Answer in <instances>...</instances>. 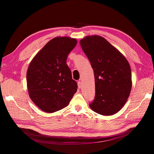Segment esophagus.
Segmentation results:
<instances>
[{
	"label": "esophagus",
	"mask_w": 154,
	"mask_h": 154,
	"mask_svg": "<svg viewBox=\"0 0 154 154\" xmlns=\"http://www.w3.org/2000/svg\"><path fill=\"white\" fill-rule=\"evenodd\" d=\"M77 85H78V87L79 88H81L82 87V82L81 81H79L77 82Z\"/></svg>",
	"instance_id": "obj_1"
}]
</instances>
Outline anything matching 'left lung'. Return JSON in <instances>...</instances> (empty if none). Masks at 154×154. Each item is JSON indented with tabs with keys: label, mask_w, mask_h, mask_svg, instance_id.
<instances>
[{
	"label": "left lung",
	"mask_w": 154,
	"mask_h": 154,
	"mask_svg": "<svg viewBox=\"0 0 154 154\" xmlns=\"http://www.w3.org/2000/svg\"><path fill=\"white\" fill-rule=\"evenodd\" d=\"M80 43L94 74L96 96L90 108L103 116L117 113L126 103L132 86L128 61L100 36H85Z\"/></svg>",
	"instance_id": "8db88e82"
}]
</instances>
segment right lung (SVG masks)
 I'll use <instances>...</instances> for the list:
<instances>
[{"label":"right lung","instance_id":"add662e5","mask_svg":"<svg viewBox=\"0 0 154 154\" xmlns=\"http://www.w3.org/2000/svg\"><path fill=\"white\" fill-rule=\"evenodd\" d=\"M77 41L68 36L49 41L32 59L27 72L29 95L42 111L54 113L65 108L77 92L66 60Z\"/></svg>","mask_w":154,"mask_h":154}]
</instances>
